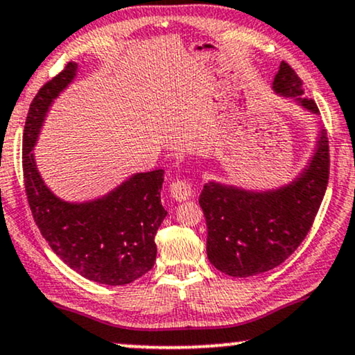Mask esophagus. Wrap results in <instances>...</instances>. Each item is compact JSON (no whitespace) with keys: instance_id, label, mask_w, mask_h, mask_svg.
I'll list each match as a JSON object with an SVG mask.
<instances>
[{"instance_id":"1","label":"esophagus","mask_w":355,"mask_h":355,"mask_svg":"<svg viewBox=\"0 0 355 355\" xmlns=\"http://www.w3.org/2000/svg\"><path fill=\"white\" fill-rule=\"evenodd\" d=\"M168 190H170V196H172L175 201H185L193 195L191 185L185 180L172 182L170 183Z\"/></svg>"}]
</instances>
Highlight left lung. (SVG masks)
I'll use <instances>...</instances> for the list:
<instances>
[{"label":"left lung","mask_w":355,"mask_h":355,"mask_svg":"<svg viewBox=\"0 0 355 355\" xmlns=\"http://www.w3.org/2000/svg\"><path fill=\"white\" fill-rule=\"evenodd\" d=\"M273 93L311 114L316 103L303 98L302 80L282 62ZM329 178V146L322 128L306 165L288 183L273 188H244L209 180L200 195L208 239L206 254L218 270L231 277H254L285 262L302 244L324 198Z\"/></svg>","instance_id":"1"}]
</instances>
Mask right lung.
Masks as SVG:
<instances>
[{"instance_id": "obj_1", "label": "right lung", "mask_w": 355, "mask_h": 355, "mask_svg": "<svg viewBox=\"0 0 355 355\" xmlns=\"http://www.w3.org/2000/svg\"><path fill=\"white\" fill-rule=\"evenodd\" d=\"M78 64L47 82L31 103L22 136V170L28 201L40 234L80 275L103 285H128L154 267L155 234L167 216L160 201L164 170L132 173L105 195L67 201L46 185L34 147L49 110L77 77Z\"/></svg>"}]
</instances>
